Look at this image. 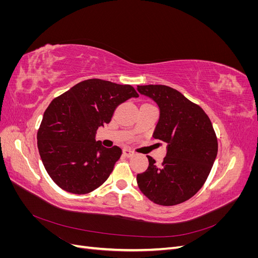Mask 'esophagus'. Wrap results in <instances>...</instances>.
Segmentation results:
<instances>
[{
    "instance_id": "obj_1",
    "label": "esophagus",
    "mask_w": 258,
    "mask_h": 258,
    "mask_svg": "<svg viewBox=\"0 0 258 258\" xmlns=\"http://www.w3.org/2000/svg\"><path fill=\"white\" fill-rule=\"evenodd\" d=\"M122 153H123L124 156H127V157H131V156L135 155L134 151H131L130 148H128V147H124L123 150H122Z\"/></svg>"
}]
</instances>
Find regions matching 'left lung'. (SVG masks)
I'll return each mask as SVG.
<instances>
[{
  "label": "left lung",
  "instance_id": "8db88e82",
  "mask_svg": "<svg viewBox=\"0 0 258 258\" xmlns=\"http://www.w3.org/2000/svg\"><path fill=\"white\" fill-rule=\"evenodd\" d=\"M138 91L158 105L153 137L167 143L161 165L147 156L148 168L137 175L138 185L155 204H182L201 188L215 161L218 145L212 122L199 105L169 86H138Z\"/></svg>",
  "mask_w": 258,
  "mask_h": 258
}]
</instances>
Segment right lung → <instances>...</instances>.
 Masks as SVG:
<instances>
[{
	"label": "right lung",
	"mask_w": 258,
	"mask_h": 258,
	"mask_svg": "<svg viewBox=\"0 0 258 258\" xmlns=\"http://www.w3.org/2000/svg\"><path fill=\"white\" fill-rule=\"evenodd\" d=\"M139 95L130 85L91 79L54 98L37 131V147L52 181L83 195L102 185L120 158L121 148L96 141L99 127L111 121L120 103Z\"/></svg>",
	"instance_id": "obj_1"
}]
</instances>
